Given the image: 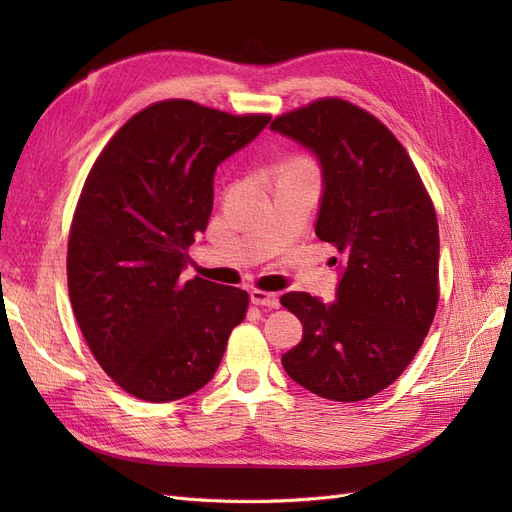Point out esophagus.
<instances>
[{"instance_id":"obj_1","label":"esophagus","mask_w":512,"mask_h":512,"mask_svg":"<svg viewBox=\"0 0 512 512\" xmlns=\"http://www.w3.org/2000/svg\"><path fill=\"white\" fill-rule=\"evenodd\" d=\"M250 299H252L254 305H262V307H277V305H280V299H277V294L267 292V290H258V288H254L250 292Z\"/></svg>"}]
</instances>
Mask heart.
I'll return each instance as SVG.
<instances>
[{
    "instance_id": "obj_1",
    "label": "heart",
    "mask_w": 512,
    "mask_h": 512,
    "mask_svg": "<svg viewBox=\"0 0 512 512\" xmlns=\"http://www.w3.org/2000/svg\"><path fill=\"white\" fill-rule=\"evenodd\" d=\"M284 173H301V175H316V168L314 162L307 160V158H294L286 164Z\"/></svg>"
}]
</instances>
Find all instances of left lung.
Returning a JSON list of instances; mask_svg holds the SVG:
<instances>
[{
  "instance_id": "8db88e82",
  "label": "left lung",
  "mask_w": 512,
  "mask_h": 512,
  "mask_svg": "<svg viewBox=\"0 0 512 512\" xmlns=\"http://www.w3.org/2000/svg\"><path fill=\"white\" fill-rule=\"evenodd\" d=\"M271 128L318 156L324 194L316 235L346 265L335 301L307 292L280 299L303 322L301 344L282 365L318 397H374L404 374L436 316V209L404 145L361 106L320 98L275 117Z\"/></svg>"
}]
</instances>
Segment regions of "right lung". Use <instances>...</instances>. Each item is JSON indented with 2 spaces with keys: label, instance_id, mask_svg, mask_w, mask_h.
<instances>
[{
  "label": "right lung",
  "instance_id": "1",
  "mask_svg": "<svg viewBox=\"0 0 512 512\" xmlns=\"http://www.w3.org/2000/svg\"><path fill=\"white\" fill-rule=\"evenodd\" d=\"M269 119L153 102L89 170L68 237L70 303L100 367L138 399L164 404L203 389L247 314L245 290L183 282L181 269L207 228L215 168Z\"/></svg>",
  "mask_w": 512,
  "mask_h": 512
}]
</instances>
